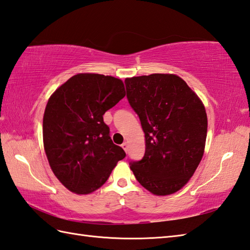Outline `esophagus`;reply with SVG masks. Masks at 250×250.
<instances>
[{
    "instance_id": "1",
    "label": "esophagus",
    "mask_w": 250,
    "mask_h": 250,
    "mask_svg": "<svg viewBox=\"0 0 250 250\" xmlns=\"http://www.w3.org/2000/svg\"><path fill=\"white\" fill-rule=\"evenodd\" d=\"M121 147H122V148H124V149H125V151H126V150H128V143H126V142H124V143H122V145H121Z\"/></svg>"
}]
</instances>
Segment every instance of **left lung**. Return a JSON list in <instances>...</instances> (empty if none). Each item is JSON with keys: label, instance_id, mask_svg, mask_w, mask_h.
Instances as JSON below:
<instances>
[{"label": "left lung", "instance_id": "1", "mask_svg": "<svg viewBox=\"0 0 250 250\" xmlns=\"http://www.w3.org/2000/svg\"><path fill=\"white\" fill-rule=\"evenodd\" d=\"M125 83L146 143L144 157L130 162V168L151 193H175L192 177L203 157L207 134L204 105L174 74L125 78Z\"/></svg>", "mask_w": 250, "mask_h": 250}]
</instances>
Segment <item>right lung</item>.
Returning <instances> with one entry per match:
<instances>
[{
	"label": "right lung",
	"mask_w": 250,
	"mask_h": 250,
	"mask_svg": "<svg viewBox=\"0 0 250 250\" xmlns=\"http://www.w3.org/2000/svg\"><path fill=\"white\" fill-rule=\"evenodd\" d=\"M121 79L77 74L51 94L43 118L44 148L56 177L70 191L99 189L125 157L103 120L105 111L124 99Z\"/></svg>",
	"instance_id": "right-lung-1"
}]
</instances>
